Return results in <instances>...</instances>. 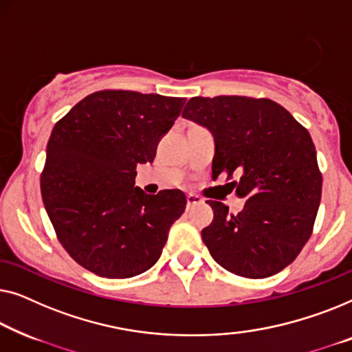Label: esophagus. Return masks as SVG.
Returning <instances> with one entry per match:
<instances>
[{"label": "esophagus", "instance_id": "esophagus-1", "mask_svg": "<svg viewBox=\"0 0 352 352\" xmlns=\"http://www.w3.org/2000/svg\"><path fill=\"white\" fill-rule=\"evenodd\" d=\"M197 204H202V199L199 196H196V195H188L186 196L188 209H190V207H192V206H197Z\"/></svg>", "mask_w": 352, "mask_h": 352}]
</instances>
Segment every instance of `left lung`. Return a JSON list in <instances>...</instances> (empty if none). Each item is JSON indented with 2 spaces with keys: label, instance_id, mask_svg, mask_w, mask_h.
<instances>
[{
  "label": "left lung",
  "instance_id": "left-lung-1",
  "mask_svg": "<svg viewBox=\"0 0 352 352\" xmlns=\"http://www.w3.org/2000/svg\"><path fill=\"white\" fill-rule=\"evenodd\" d=\"M182 116L215 140L212 175L226 172L245 204L228 215L209 201L212 223L201 231L212 258L232 274L263 279L296 258L318 215L322 175L309 132L270 98L192 97Z\"/></svg>",
  "mask_w": 352,
  "mask_h": 352
}]
</instances>
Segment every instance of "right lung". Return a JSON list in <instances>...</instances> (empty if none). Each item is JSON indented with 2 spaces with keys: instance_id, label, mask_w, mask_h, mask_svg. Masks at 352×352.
<instances>
[{
  "instance_id": "1",
  "label": "right lung",
  "mask_w": 352,
  "mask_h": 352,
  "mask_svg": "<svg viewBox=\"0 0 352 352\" xmlns=\"http://www.w3.org/2000/svg\"><path fill=\"white\" fill-rule=\"evenodd\" d=\"M183 105L185 98L160 94L100 91L54 126L43 202L63 249L91 273L127 279L160 260L186 197L180 190L146 195L133 186L135 169L155 161Z\"/></svg>"
}]
</instances>
